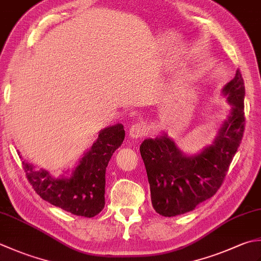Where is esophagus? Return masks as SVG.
<instances>
[{
    "mask_svg": "<svg viewBox=\"0 0 261 261\" xmlns=\"http://www.w3.org/2000/svg\"><path fill=\"white\" fill-rule=\"evenodd\" d=\"M145 135V127L140 123H135L130 127L129 130V136L132 139H139L142 136Z\"/></svg>",
    "mask_w": 261,
    "mask_h": 261,
    "instance_id": "1",
    "label": "esophagus"
}]
</instances>
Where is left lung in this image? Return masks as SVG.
Masks as SVG:
<instances>
[{
    "mask_svg": "<svg viewBox=\"0 0 261 261\" xmlns=\"http://www.w3.org/2000/svg\"><path fill=\"white\" fill-rule=\"evenodd\" d=\"M231 105L215 139L196 155H187L165 132L140 145L150 186L151 203L165 217L182 215L212 198L221 188L241 144L244 124V83L240 70L222 89Z\"/></svg>",
    "mask_w": 261,
    "mask_h": 261,
    "instance_id": "obj_1",
    "label": "left lung"
}]
</instances>
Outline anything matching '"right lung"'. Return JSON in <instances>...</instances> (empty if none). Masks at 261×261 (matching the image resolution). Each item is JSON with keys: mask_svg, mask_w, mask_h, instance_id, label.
Here are the masks:
<instances>
[{"mask_svg": "<svg viewBox=\"0 0 261 261\" xmlns=\"http://www.w3.org/2000/svg\"><path fill=\"white\" fill-rule=\"evenodd\" d=\"M121 123L106 126L69 176L55 177L22 162L25 175L39 197L76 216L94 217L105 206V173L112 155L124 140ZM21 157V156H20Z\"/></svg>", "mask_w": 261, "mask_h": 261, "instance_id": "add662e5", "label": "right lung"}]
</instances>
